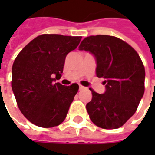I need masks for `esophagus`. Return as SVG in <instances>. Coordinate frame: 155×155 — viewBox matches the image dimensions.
Masks as SVG:
<instances>
[{"instance_id":"34e87169","label":"esophagus","mask_w":155,"mask_h":155,"mask_svg":"<svg viewBox=\"0 0 155 155\" xmlns=\"http://www.w3.org/2000/svg\"><path fill=\"white\" fill-rule=\"evenodd\" d=\"M84 89H85V87L82 86V85H79V91H82V90H84Z\"/></svg>"}]
</instances>
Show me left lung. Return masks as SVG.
Segmentation results:
<instances>
[{
    "label": "left lung",
    "mask_w": 155,
    "mask_h": 155,
    "mask_svg": "<svg viewBox=\"0 0 155 155\" xmlns=\"http://www.w3.org/2000/svg\"><path fill=\"white\" fill-rule=\"evenodd\" d=\"M78 49L95 57L97 76L105 79L104 94L91 89L92 99L86 110L91 122L105 129L122 127L144 94L145 68L140 56L128 43L110 35L86 37Z\"/></svg>",
    "instance_id": "obj_1"
}]
</instances>
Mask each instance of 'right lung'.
<instances>
[{
  "instance_id": "1",
  "label": "right lung",
  "mask_w": 155,
  "mask_h": 155,
  "mask_svg": "<svg viewBox=\"0 0 155 155\" xmlns=\"http://www.w3.org/2000/svg\"><path fill=\"white\" fill-rule=\"evenodd\" d=\"M81 39L42 34L16 57L12 67V90L21 113L34 125L52 128L65 119L79 87L78 84L64 86L54 81L61 78L65 57L78 47Z\"/></svg>"
}]
</instances>
